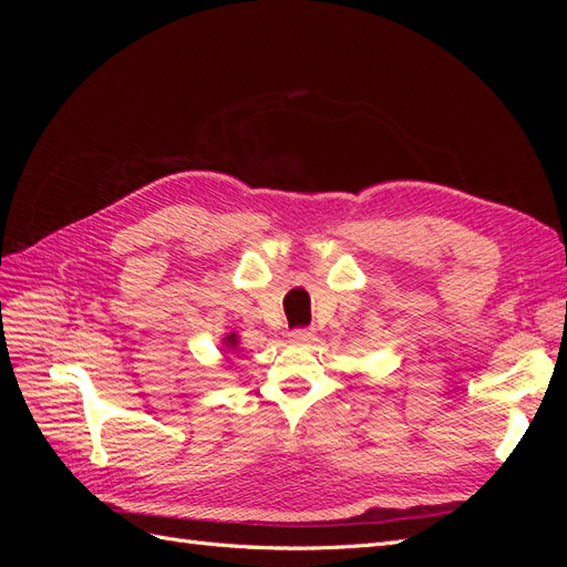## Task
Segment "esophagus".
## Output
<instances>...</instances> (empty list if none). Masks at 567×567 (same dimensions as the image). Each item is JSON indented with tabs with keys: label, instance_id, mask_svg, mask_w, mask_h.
Instances as JSON below:
<instances>
[{
	"label": "esophagus",
	"instance_id": "obj_1",
	"mask_svg": "<svg viewBox=\"0 0 567 567\" xmlns=\"http://www.w3.org/2000/svg\"><path fill=\"white\" fill-rule=\"evenodd\" d=\"M288 338H290V342H312L317 336L312 329H296V331H290Z\"/></svg>",
	"mask_w": 567,
	"mask_h": 567
}]
</instances>
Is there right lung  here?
<instances>
[{"mask_svg": "<svg viewBox=\"0 0 567 567\" xmlns=\"http://www.w3.org/2000/svg\"><path fill=\"white\" fill-rule=\"evenodd\" d=\"M238 346H241V340H238V333H227L221 338V350H225V357H229V352H238Z\"/></svg>", "mask_w": 567, "mask_h": 567, "instance_id": "obj_1", "label": "right lung"}]
</instances>
